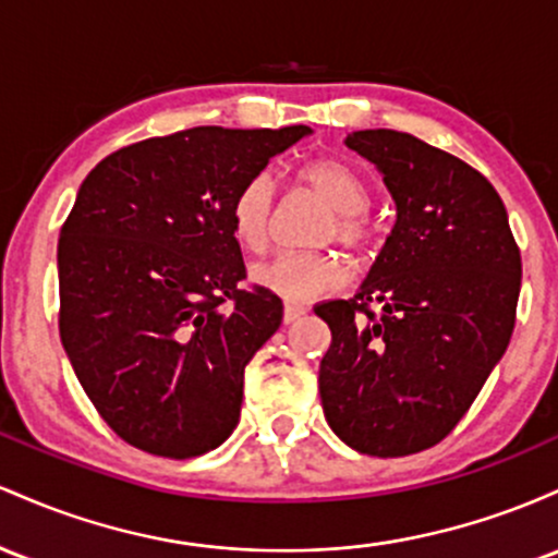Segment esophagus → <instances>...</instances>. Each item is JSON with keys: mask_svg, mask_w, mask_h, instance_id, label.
Returning <instances> with one entry per match:
<instances>
[{"mask_svg": "<svg viewBox=\"0 0 558 558\" xmlns=\"http://www.w3.org/2000/svg\"><path fill=\"white\" fill-rule=\"evenodd\" d=\"M305 316V308H300V305H284V313H281V318H284V324H295L298 318Z\"/></svg>", "mask_w": 558, "mask_h": 558, "instance_id": "esophagus-1", "label": "esophagus"}]
</instances>
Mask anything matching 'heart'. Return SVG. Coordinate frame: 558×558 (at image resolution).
I'll return each mask as SVG.
<instances>
[{
  "instance_id": "1",
  "label": "heart",
  "mask_w": 558,
  "mask_h": 558,
  "mask_svg": "<svg viewBox=\"0 0 558 558\" xmlns=\"http://www.w3.org/2000/svg\"><path fill=\"white\" fill-rule=\"evenodd\" d=\"M305 184L322 195L335 210L324 240H337L350 250H361L372 236L363 213L372 205V190L366 179L345 160L324 158L300 171ZM274 213V177L268 171L255 173L236 190L229 208L231 234L250 253H260L268 245ZM250 279L274 295L305 303L340 290L348 281V263L331 250L316 253H279L274 258L255 263Z\"/></svg>"
}]
</instances>
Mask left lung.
<instances>
[{
	"mask_svg": "<svg viewBox=\"0 0 558 558\" xmlns=\"http://www.w3.org/2000/svg\"><path fill=\"white\" fill-rule=\"evenodd\" d=\"M345 144L377 166L398 216L359 292L313 308L331 329L318 392L345 446L396 459L440 442L504 359L522 258L504 199L464 160L392 129Z\"/></svg>",
	"mask_w": 558,
	"mask_h": 558,
	"instance_id": "obj_1",
	"label": "left lung"
}]
</instances>
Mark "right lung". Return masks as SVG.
<instances>
[{
  "label": "right lung",
  "mask_w": 558,
  "mask_h": 558,
  "mask_svg": "<svg viewBox=\"0 0 558 558\" xmlns=\"http://www.w3.org/2000/svg\"><path fill=\"white\" fill-rule=\"evenodd\" d=\"M308 126H197L92 168L60 231V340L99 416L129 446L192 459L234 432L245 366L281 300L245 292L229 208Z\"/></svg>",
  "instance_id": "1"
}]
</instances>
